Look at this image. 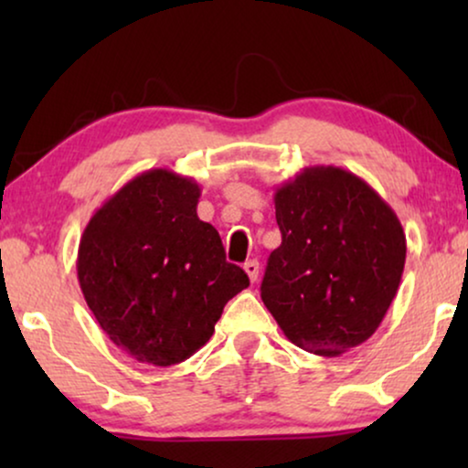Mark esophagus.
<instances>
[{
    "instance_id": "34e87169",
    "label": "esophagus",
    "mask_w": 468,
    "mask_h": 468,
    "mask_svg": "<svg viewBox=\"0 0 468 468\" xmlns=\"http://www.w3.org/2000/svg\"><path fill=\"white\" fill-rule=\"evenodd\" d=\"M245 272L249 274V281L255 283V281H258V277H260V261L258 260L245 261Z\"/></svg>"
}]
</instances>
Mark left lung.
<instances>
[{
  "label": "left lung",
  "instance_id": "8db88e82",
  "mask_svg": "<svg viewBox=\"0 0 468 468\" xmlns=\"http://www.w3.org/2000/svg\"><path fill=\"white\" fill-rule=\"evenodd\" d=\"M281 245L261 300L300 349L336 357L368 341L399 292L407 239L389 204L354 172L311 165L277 187Z\"/></svg>",
  "mask_w": 468,
  "mask_h": 468
}]
</instances>
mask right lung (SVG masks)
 <instances>
[{
  "label": "right lung",
  "mask_w": 468,
  "mask_h": 468,
  "mask_svg": "<svg viewBox=\"0 0 468 468\" xmlns=\"http://www.w3.org/2000/svg\"><path fill=\"white\" fill-rule=\"evenodd\" d=\"M200 185L165 168L133 176L80 236L79 283L108 338L153 367L185 362L249 287L219 232L197 217Z\"/></svg>",
  "instance_id": "1"
}]
</instances>
